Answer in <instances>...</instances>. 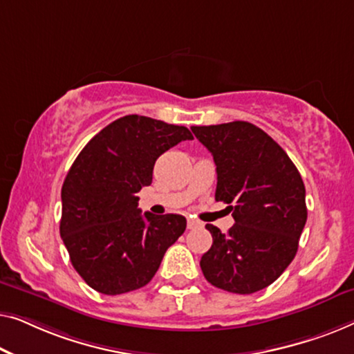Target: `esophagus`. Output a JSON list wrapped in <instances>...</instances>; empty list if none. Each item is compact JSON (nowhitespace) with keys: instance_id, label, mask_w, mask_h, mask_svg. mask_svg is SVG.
I'll list each match as a JSON object with an SVG mask.
<instances>
[{"instance_id":"1","label":"esophagus","mask_w":354,"mask_h":354,"mask_svg":"<svg viewBox=\"0 0 354 354\" xmlns=\"http://www.w3.org/2000/svg\"><path fill=\"white\" fill-rule=\"evenodd\" d=\"M202 223L197 221V220H192V218H187V229H196V227H201Z\"/></svg>"}]
</instances>
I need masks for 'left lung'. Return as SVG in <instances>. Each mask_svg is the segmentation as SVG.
<instances>
[{
    "instance_id": "obj_1",
    "label": "left lung",
    "mask_w": 354,
    "mask_h": 354,
    "mask_svg": "<svg viewBox=\"0 0 354 354\" xmlns=\"http://www.w3.org/2000/svg\"><path fill=\"white\" fill-rule=\"evenodd\" d=\"M191 129L215 160V198L229 203L236 221L226 234L205 226L213 243L202 255L203 276L226 292L261 290L295 258L308 216L303 179L286 151L252 123Z\"/></svg>"
}]
</instances>
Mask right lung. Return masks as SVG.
Instances as JSON below:
<instances>
[{
	"label": "right lung",
	"mask_w": 354,
	"mask_h": 354,
	"mask_svg": "<svg viewBox=\"0 0 354 354\" xmlns=\"http://www.w3.org/2000/svg\"><path fill=\"white\" fill-rule=\"evenodd\" d=\"M186 139H194L186 127L125 115L78 153L62 186L59 229L73 268L94 290L120 295L144 287L184 232L181 215H142L136 194L152 183L157 158Z\"/></svg>",
	"instance_id": "add662e5"
}]
</instances>
